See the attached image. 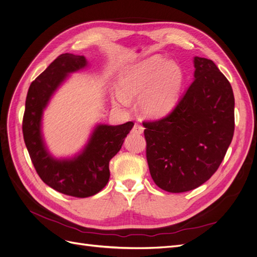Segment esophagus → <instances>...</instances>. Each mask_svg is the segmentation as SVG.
Segmentation results:
<instances>
[{"mask_svg":"<svg viewBox=\"0 0 257 257\" xmlns=\"http://www.w3.org/2000/svg\"><path fill=\"white\" fill-rule=\"evenodd\" d=\"M144 130H145V127L142 125V124L135 123L133 128H132V133H133V134H143Z\"/></svg>","mask_w":257,"mask_h":257,"instance_id":"esophagus-1","label":"esophagus"}]
</instances>
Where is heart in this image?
Listing matches in <instances>:
<instances>
[{"label": "heart", "mask_w": 257, "mask_h": 257, "mask_svg": "<svg viewBox=\"0 0 257 257\" xmlns=\"http://www.w3.org/2000/svg\"><path fill=\"white\" fill-rule=\"evenodd\" d=\"M183 83V72L177 62L152 57L124 71L119 88L112 93V102L128 106L138 98L141 111L151 119L166 115L175 107Z\"/></svg>", "instance_id": "1"}]
</instances>
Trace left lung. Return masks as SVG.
Listing matches in <instances>:
<instances>
[{
  "instance_id": "8db88e82",
  "label": "left lung",
  "mask_w": 257,
  "mask_h": 257,
  "mask_svg": "<svg viewBox=\"0 0 257 257\" xmlns=\"http://www.w3.org/2000/svg\"><path fill=\"white\" fill-rule=\"evenodd\" d=\"M194 80L165 118L145 122L147 161L162 190L198 188L216 172L231 143L235 98L213 61L194 57Z\"/></svg>"
}]
</instances>
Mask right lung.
I'll use <instances>...</instances> for the list:
<instances>
[{"label": "right lung", "mask_w": 257, "mask_h": 257, "mask_svg": "<svg viewBox=\"0 0 257 257\" xmlns=\"http://www.w3.org/2000/svg\"><path fill=\"white\" fill-rule=\"evenodd\" d=\"M89 66L83 56L63 53L31 83L23 115V138L38 176L50 188L75 197L95 195L109 180V162L118 153L133 122L120 125L97 123L88 142L72 157L57 158L43 134L44 110L69 76Z\"/></svg>", "instance_id": "add662e5"}]
</instances>
